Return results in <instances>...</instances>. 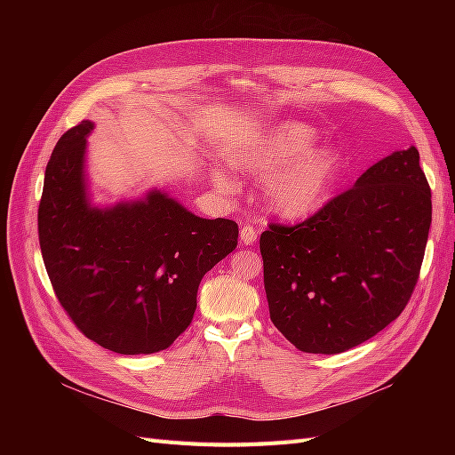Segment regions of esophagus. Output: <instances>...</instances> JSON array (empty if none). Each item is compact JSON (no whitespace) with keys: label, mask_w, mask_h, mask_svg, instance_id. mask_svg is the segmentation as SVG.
I'll use <instances>...</instances> for the list:
<instances>
[{"label":"esophagus","mask_w":455,"mask_h":455,"mask_svg":"<svg viewBox=\"0 0 455 455\" xmlns=\"http://www.w3.org/2000/svg\"><path fill=\"white\" fill-rule=\"evenodd\" d=\"M239 235H241V243L243 244H252L258 239V229L252 228V226H243Z\"/></svg>","instance_id":"obj_1"}]
</instances>
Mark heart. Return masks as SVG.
Returning <instances> with one entry per match:
<instances>
[{"label": "heart", "mask_w": 455, "mask_h": 455, "mask_svg": "<svg viewBox=\"0 0 455 455\" xmlns=\"http://www.w3.org/2000/svg\"><path fill=\"white\" fill-rule=\"evenodd\" d=\"M319 132L307 123L279 121L244 139L231 154L239 171L267 176L261 197L267 209L284 220L315 214L330 201L346 171V157L336 146H316ZM216 186L235 191L228 171L214 172Z\"/></svg>", "instance_id": "heart-1"}]
</instances>
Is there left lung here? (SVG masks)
Here are the masks:
<instances>
[{
	"instance_id": "8db88e82",
	"label": "left lung",
	"mask_w": 455,
	"mask_h": 455,
	"mask_svg": "<svg viewBox=\"0 0 455 455\" xmlns=\"http://www.w3.org/2000/svg\"><path fill=\"white\" fill-rule=\"evenodd\" d=\"M419 151H393L298 226L259 237L271 323L304 353L336 355L406 307L431 228Z\"/></svg>"
}]
</instances>
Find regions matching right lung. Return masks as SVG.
<instances>
[{
  "mask_svg": "<svg viewBox=\"0 0 455 455\" xmlns=\"http://www.w3.org/2000/svg\"><path fill=\"white\" fill-rule=\"evenodd\" d=\"M92 129L81 121L52 149L37 211L41 254L60 306L89 339L121 355L157 353L189 326L201 279L235 251L239 228L199 218L157 188L92 204Z\"/></svg>",
  "mask_w": 455,
  "mask_h": 455,
  "instance_id": "right-lung-1",
  "label": "right lung"
}]
</instances>
